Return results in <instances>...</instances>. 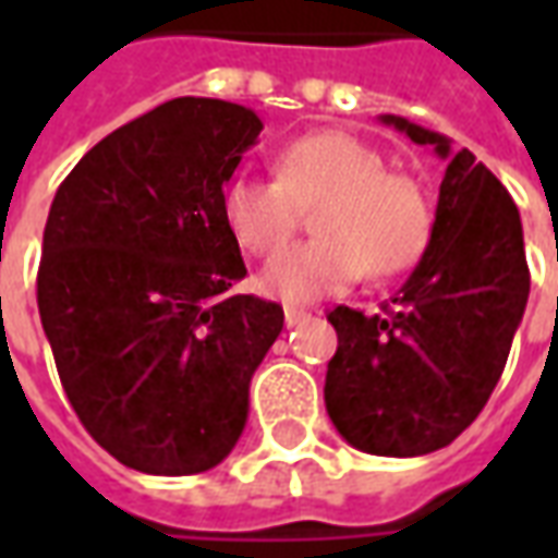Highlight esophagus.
<instances>
[{"label": "esophagus", "mask_w": 558, "mask_h": 558, "mask_svg": "<svg viewBox=\"0 0 558 558\" xmlns=\"http://www.w3.org/2000/svg\"><path fill=\"white\" fill-rule=\"evenodd\" d=\"M307 316H311L307 311H299V307H287V311H283V323H287V328H295V326H302Z\"/></svg>", "instance_id": "1"}]
</instances>
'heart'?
<instances>
[{
    "mask_svg": "<svg viewBox=\"0 0 558 558\" xmlns=\"http://www.w3.org/2000/svg\"><path fill=\"white\" fill-rule=\"evenodd\" d=\"M278 175L242 170L220 194L230 232L251 254H275L314 206L319 239L292 244L259 271V290L287 304L343 292L371 268L395 278L427 251L433 208L410 175L386 172V158L347 131H314L290 140L275 160Z\"/></svg>",
    "mask_w": 558,
    "mask_h": 558,
    "instance_id": "b5f03b06",
    "label": "heart"
}]
</instances>
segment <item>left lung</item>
Returning <instances> with one entry per match:
<instances>
[{"label": "left lung", "mask_w": 558, "mask_h": 558, "mask_svg": "<svg viewBox=\"0 0 558 558\" xmlns=\"http://www.w3.org/2000/svg\"><path fill=\"white\" fill-rule=\"evenodd\" d=\"M445 160L430 244L383 314L335 307L338 352L326 410L359 451L418 457L451 445L478 418L529 302L523 223L502 182L469 148L379 116Z\"/></svg>", "instance_id": "left-lung-1"}]
</instances>
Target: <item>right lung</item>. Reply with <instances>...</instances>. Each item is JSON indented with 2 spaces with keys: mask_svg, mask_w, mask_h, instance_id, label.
Here are the masks:
<instances>
[{
  "mask_svg": "<svg viewBox=\"0 0 558 558\" xmlns=\"http://www.w3.org/2000/svg\"><path fill=\"white\" fill-rule=\"evenodd\" d=\"M263 131L218 98H172L92 146L59 184L38 314L71 407L104 451L148 475L230 454L283 307L227 295L247 275L220 211Z\"/></svg>",
  "mask_w": 558,
  "mask_h": 558,
  "instance_id": "obj_1",
  "label": "right lung"
}]
</instances>
